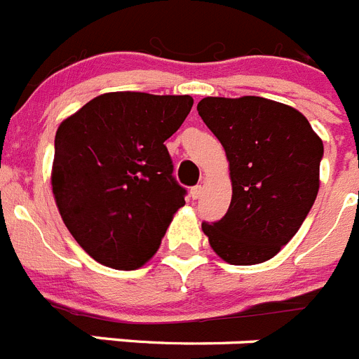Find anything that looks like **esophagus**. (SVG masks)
Here are the masks:
<instances>
[{"instance_id":"34e87169","label":"esophagus","mask_w":359,"mask_h":359,"mask_svg":"<svg viewBox=\"0 0 359 359\" xmlns=\"http://www.w3.org/2000/svg\"><path fill=\"white\" fill-rule=\"evenodd\" d=\"M201 192H203V189L199 185L192 187V189H190V198H192V199H199V198H201Z\"/></svg>"}]
</instances>
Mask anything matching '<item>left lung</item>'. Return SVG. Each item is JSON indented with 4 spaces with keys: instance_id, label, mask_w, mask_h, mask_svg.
<instances>
[{
    "instance_id": "left-lung-1",
    "label": "left lung",
    "mask_w": 359,
    "mask_h": 359,
    "mask_svg": "<svg viewBox=\"0 0 359 359\" xmlns=\"http://www.w3.org/2000/svg\"><path fill=\"white\" fill-rule=\"evenodd\" d=\"M198 113L226 152L231 182L226 215L203 231L228 264L269 261L315 203L322 138L300 111L269 98L207 97Z\"/></svg>"
}]
</instances>
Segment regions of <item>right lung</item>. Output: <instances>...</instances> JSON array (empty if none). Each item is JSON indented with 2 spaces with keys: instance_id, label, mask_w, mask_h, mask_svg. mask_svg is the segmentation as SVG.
I'll return each instance as SVG.
<instances>
[{
  "instance_id": "right-lung-1",
  "label": "right lung",
  "mask_w": 359,
  "mask_h": 359,
  "mask_svg": "<svg viewBox=\"0 0 359 359\" xmlns=\"http://www.w3.org/2000/svg\"><path fill=\"white\" fill-rule=\"evenodd\" d=\"M192 104L190 95L113 91L84 104L57 129L55 205L73 239L100 264L142 268L185 205L165 140Z\"/></svg>"
}]
</instances>
